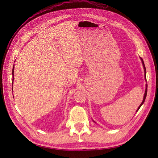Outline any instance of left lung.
I'll list each match as a JSON object with an SVG mask.
<instances>
[{
  "label": "left lung",
  "mask_w": 158,
  "mask_h": 158,
  "mask_svg": "<svg viewBox=\"0 0 158 158\" xmlns=\"http://www.w3.org/2000/svg\"><path fill=\"white\" fill-rule=\"evenodd\" d=\"M140 59H141V60H142V65H143V67H144V76H145V80H146V67H145V65H144V61H143V59H142V58H140ZM146 90H145V93H144V98H143V101H142V103L140 105V106L138 107V109L136 110V111H138V110H139V109L140 108V107L142 106V105L144 103V102H145V99H146V95H147V89H148V84H146ZM94 123H95L94 121Z\"/></svg>",
  "instance_id": "8db88e82"
}]
</instances>
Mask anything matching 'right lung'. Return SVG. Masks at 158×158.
Returning a JSON list of instances; mask_svg holds the SVG:
<instances>
[{
  "label": "right lung",
  "mask_w": 158,
  "mask_h": 158,
  "mask_svg": "<svg viewBox=\"0 0 158 158\" xmlns=\"http://www.w3.org/2000/svg\"><path fill=\"white\" fill-rule=\"evenodd\" d=\"M14 66H13V69H12V76H13V80H14ZM13 84L12 85V89L13 90Z\"/></svg>",
  "instance_id": "add662e5"
}]
</instances>
